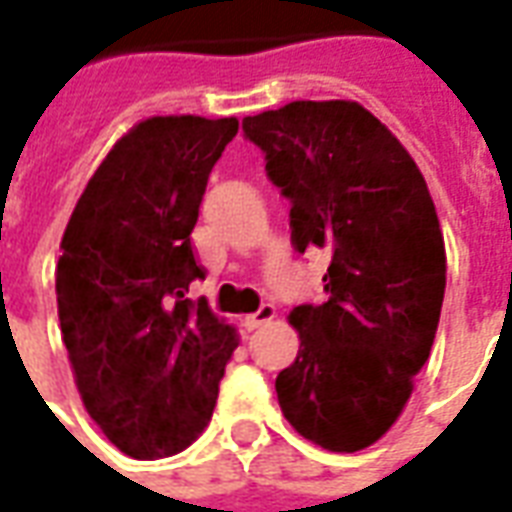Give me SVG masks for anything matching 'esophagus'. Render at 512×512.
<instances>
[{"mask_svg": "<svg viewBox=\"0 0 512 512\" xmlns=\"http://www.w3.org/2000/svg\"><path fill=\"white\" fill-rule=\"evenodd\" d=\"M273 317H275L273 303H262V306H259V311H253V314H248V317H245V328H248V331H256V328H262L264 322H270Z\"/></svg>", "mask_w": 512, "mask_h": 512, "instance_id": "esophagus-1", "label": "esophagus"}]
</instances>
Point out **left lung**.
Instances as JSON below:
<instances>
[{
  "instance_id": "1",
  "label": "left lung",
  "mask_w": 512,
  "mask_h": 512,
  "mask_svg": "<svg viewBox=\"0 0 512 512\" xmlns=\"http://www.w3.org/2000/svg\"><path fill=\"white\" fill-rule=\"evenodd\" d=\"M267 179L289 201L297 253H331L325 303L292 308L295 364L275 378L297 433L331 452L375 444L405 408L436 339L447 253L411 154L355 101L250 115Z\"/></svg>"
}]
</instances>
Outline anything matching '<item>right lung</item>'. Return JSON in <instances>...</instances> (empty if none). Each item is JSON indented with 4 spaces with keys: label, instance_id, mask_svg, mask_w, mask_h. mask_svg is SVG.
I'll use <instances>...</instances> for the list:
<instances>
[{
    "label": "right lung",
    "instance_id": "1",
    "mask_svg": "<svg viewBox=\"0 0 512 512\" xmlns=\"http://www.w3.org/2000/svg\"><path fill=\"white\" fill-rule=\"evenodd\" d=\"M237 118L137 123L93 173L54 273L76 389L129 458H168L204 433L237 333L190 284L204 278L190 234Z\"/></svg>",
    "mask_w": 512,
    "mask_h": 512
}]
</instances>
